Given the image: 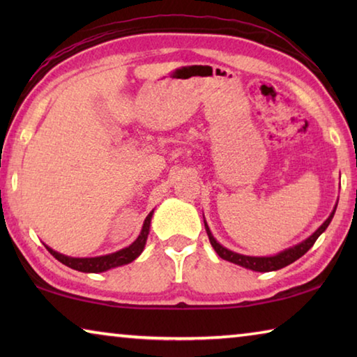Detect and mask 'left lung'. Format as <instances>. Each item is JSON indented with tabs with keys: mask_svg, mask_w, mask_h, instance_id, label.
Masks as SVG:
<instances>
[{
	"mask_svg": "<svg viewBox=\"0 0 357 357\" xmlns=\"http://www.w3.org/2000/svg\"><path fill=\"white\" fill-rule=\"evenodd\" d=\"M335 208H334V211H332L328 219H326L323 225L319 227L317 231L312 234V236H309L305 241H302V243H299L298 245L289 247V249L277 253V255H273V257H249V255H241V253L228 250V249H225V247L217 243L215 238L213 236V233H211V229H209L206 222H204V228H206L211 245L214 247V250L217 252V255H219L220 258L227 259V261H229V263L243 266V268L257 271V273H269V271H277V269L285 268V266L294 263L296 259H299L302 255H304V253H307V250H309L310 247L315 244V241L319 238V234H321L324 229L328 228V225L332 220V217H334V214H335Z\"/></svg>",
	"mask_w": 357,
	"mask_h": 357,
	"instance_id": "obj_1",
	"label": "left lung"
}]
</instances>
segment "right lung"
<instances>
[{
  "label": "right lung",
  "mask_w": 357,
  "mask_h": 357,
  "mask_svg": "<svg viewBox=\"0 0 357 357\" xmlns=\"http://www.w3.org/2000/svg\"><path fill=\"white\" fill-rule=\"evenodd\" d=\"M154 211H151L148 214L146 219L143 222V228L138 238L132 243L129 247L126 249H121L114 253H110V255H104V257H94V258H74V257H66L63 253H58L50 247H47V250L55 257L58 261H61L63 264L69 266V268L80 271V273H104V271H108L112 268H116V266H123L128 264L130 261H134L137 257H140V253L144 249V244H146L148 234H149V227H151V217H153Z\"/></svg>",
  "instance_id": "add662e5"
}]
</instances>
